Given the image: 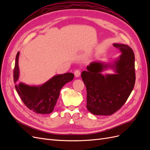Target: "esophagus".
Instances as JSON below:
<instances>
[{
  "label": "esophagus",
  "mask_w": 150,
  "mask_h": 150,
  "mask_svg": "<svg viewBox=\"0 0 150 150\" xmlns=\"http://www.w3.org/2000/svg\"><path fill=\"white\" fill-rule=\"evenodd\" d=\"M74 75L76 77H79L81 75V70L80 69H76L74 71Z\"/></svg>",
  "instance_id": "obj_1"
}]
</instances>
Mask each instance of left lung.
Segmentation results:
<instances>
[{"label":"left lung","instance_id":"obj_1","mask_svg":"<svg viewBox=\"0 0 150 150\" xmlns=\"http://www.w3.org/2000/svg\"><path fill=\"white\" fill-rule=\"evenodd\" d=\"M121 55L111 67L116 74L103 76L107 64L93 62L83 71L81 78L87 90V108L95 115H111L124 105L134 88L136 75L134 54L125 44H114Z\"/></svg>","mask_w":150,"mask_h":150}]
</instances>
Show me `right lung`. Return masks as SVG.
I'll return each mask as SVG.
<instances>
[{
  "label": "right lung",
  "instance_id": "right-lung-1",
  "mask_svg": "<svg viewBox=\"0 0 150 150\" xmlns=\"http://www.w3.org/2000/svg\"><path fill=\"white\" fill-rule=\"evenodd\" d=\"M19 52L16 57L13 69V82L19 79V71L18 66ZM74 75L68 73L54 76L47 83L39 86H29L23 83L16 84L15 88L22 101L30 110L39 114H49L54 110L60 91L65 84L73 79Z\"/></svg>",
  "mask_w": 150,
  "mask_h": 150
}]
</instances>
